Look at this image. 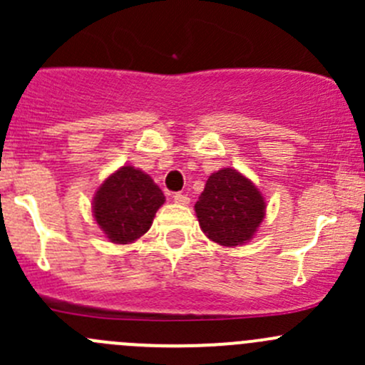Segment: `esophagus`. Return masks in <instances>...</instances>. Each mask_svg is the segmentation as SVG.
I'll return each mask as SVG.
<instances>
[{
  "mask_svg": "<svg viewBox=\"0 0 365 365\" xmlns=\"http://www.w3.org/2000/svg\"><path fill=\"white\" fill-rule=\"evenodd\" d=\"M173 200H175V203H178V205H189L190 203V197L187 196V194H182V192L173 194Z\"/></svg>",
  "mask_w": 365,
  "mask_h": 365,
  "instance_id": "esophagus-1",
  "label": "esophagus"
}]
</instances>
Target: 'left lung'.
I'll use <instances>...</instances> for the list:
<instances>
[{
	"label": "left lung",
	"instance_id": "8db88e82",
	"mask_svg": "<svg viewBox=\"0 0 365 365\" xmlns=\"http://www.w3.org/2000/svg\"><path fill=\"white\" fill-rule=\"evenodd\" d=\"M194 210L210 240L237 247L252 240L264 219L267 203L247 176L233 168H222L208 176Z\"/></svg>",
	"mask_w": 365,
	"mask_h": 365
}]
</instances>
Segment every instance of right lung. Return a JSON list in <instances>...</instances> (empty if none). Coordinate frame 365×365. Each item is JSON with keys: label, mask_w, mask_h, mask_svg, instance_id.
Returning a JSON list of instances; mask_svg holds the SVG:
<instances>
[{"label": "right lung", "mask_w": 365, "mask_h": 365, "mask_svg": "<svg viewBox=\"0 0 365 365\" xmlns=\"http://www.w3.org/2000/svg\"><path fill=\"white\" fill-rule=\"evenodd\" d=\"M164 201L159 185L146 173L123 165L98 187L91 210L113 244H132L150 230Z\"/></svg>", "instance_id": "1"}]
</instances>
